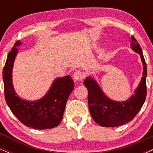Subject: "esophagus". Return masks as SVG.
Instances as JSON below:
<instances>
[{"mask_svg": "<svg viewBox=\"0 0 153 153\" xmlns=\"http://www.w3.org/2000/svg\"><path fill=\"white\" fill-rule=\"evenodd\" d=\"M82 78H83V74H82V72L79 71L75 72L74 74H73V80L75 81H78V80H82Z\"/></svg>", "mask_w": 153, "mask_h": 153, "instance_id": "obj_1", "label": "esophagus"}]
</instances>
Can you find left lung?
<instances>
[{"mask_svg":"<svg viewBox=\"0 0 153 153\" xmlns=\"http://www.w3.org/2000/svg\"><path fill=\"white\" fill-rule=\"evenodd\" d=\"M131 49L141 57L143 77L135 94L129 100L123 102L112 101L105 96L94 79L88 77L84 80L83 84L88 91V102L91 115L95 122L102 127H115L130 122L141 109L146 99V62L141 47L133 36H131Z\"/></svg>","mask_w":153,"mask_h":153,"instance_id":"obj_1","label":"left lung"}]
</instances>
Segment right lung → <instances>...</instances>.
Segmentation results:
<instances>
[{
	"label": "right lung",
	"instance_id": "obj_1",
	"mask_svg": "<svg viewBox=\"0 0 153 153\" xmlns=\"http://www.w3.org/2000/svg\"><path fill=\"white\" fill-rule=\"evenodd\" d=\"M20 45V42H16L3 68L5 99L12 113L26 127L52 129L62 121L67 101L74 88V82L70 75L59 78L54 80L42 99L32 102L21 99L16 94L12 84V68L18 51L16 46Z\"/></svg>",
	"mask_w": 153,
	"mask_h": 153
}]
</instances>
